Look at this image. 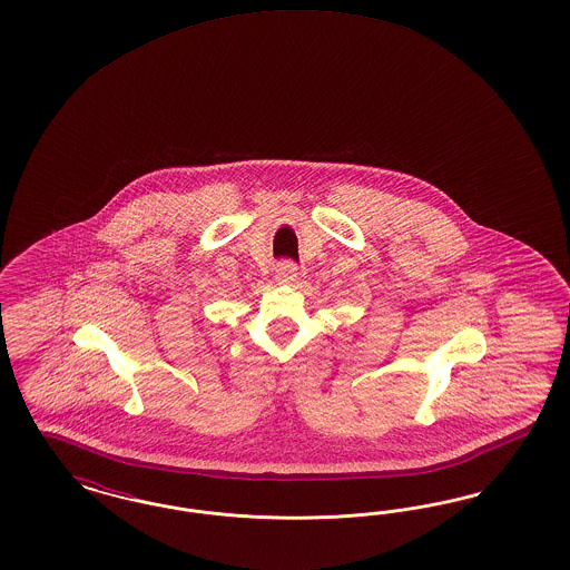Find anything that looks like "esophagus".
Returning a JSON list of instances; mask_svg holds the SVG:
<instances>
[{"label":"esophagus","mask_w":570,"mask_h":570,"mask_svg":"<svg viewBox=\"0 0 570 570\" xmlns=\"http://www.w3.org/2000/svg\"><path fill=\"white\" fill-rule=\"evenodd\" d=\"M297 276V266H295L292 259H283L278 266H276V278L283 281V283H292Z\"/></svg>","instance_id":"1"}]
</instances>
